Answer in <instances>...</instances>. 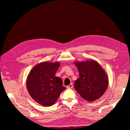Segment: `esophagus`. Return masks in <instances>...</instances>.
I'll use <instances>...</instances> for the list:
<instances>
[{
  "mask_svg": "<svg viewBox=\"0 0 130 130\" xmlns=\"http://www.w3.org/2000/svg\"><path fill=\"white\" fill-rule=\"evenodd\" d=\"M72 87H73V84L72 83H71L69 85H68L67 86V88H68V89H71Z\"/></svg>",
  "mask_w": 130,
  "mask_h": 130,
  "instance_id": "1",
  "label": "esophagus"
}]
</instances>
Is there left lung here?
<instances>
[{
	"mask_svg": "<svg viewBox=\"0 0 130 130\" xmlns=\"http://www.w3.org/2000/svg\"><path fill=\"white\" fill-rule=\"evenodd\" d=\"M79 77L75 81L74 88L84 99L93 102L100 99L105 92L108 84L107 75L95 60L74 63Z\"/></svg>",
	"mask_w": 130,
	"mask_h": 130,
	"instance_id": "1",
	"label": "left lung"
}]
</instances>
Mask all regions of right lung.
<instances>
[{
    "instance_id": "1",
    "label": "right lung",
    "mask_w": 130,
    "mask_h": 130,
    "mask_svg": "<svg viewBox=\"0 0 130 130\" xmlns=\"http://www.w3.org/2000/svg\"><path fill=\"white\" fill-rule=\"evenodd\" d=\"M60 63L42 62L34 67L27 77L26 86L30 96L39 104L50 106L57 100L66 87L55 76Z\"/></svg>"
}]
</instances>
